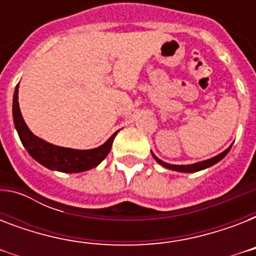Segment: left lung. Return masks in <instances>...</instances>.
I'll return each instance as SVG.
<instances>
[{"instance_id": "left-lung-1", "label": "left lung", "mask_w": 256, "mask_h": 256, "mask_svg": "<svg viewBox=\"0 0 256 256\" xmlns=\"http://www.w3.org/2000/svg\"><path fill=\"white\" fill-rule=\"evenodd\" d=\"M232 146V144H231ZM230 148H227L226 150L223 152H220V154H218V156H212V158H210V160H202V162H196V164H166V162H164V160H160V158H156V156H154V152H152V158L158 162V164H160V166H164V168H168V170H174V171H179V172H196V171H200V170H204V168H211L212 164H218L219 160H222L224 156H227V152H230Z\"/></svg>"}]
</instances>
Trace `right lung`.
<instances>
[{
  "label": "right lung",
  "mask_w": 256,
  "mask_h": 256,
  "mask_svg": "<svg viewBox=\"0 0 256 256\" xmlns=\"http://www.w3.org/2000/svg\"><path fill=\"white\" fill-rule=\"evenodd\" d=\"M13 120L18 136L30 156L38 164H41L49 170L61 171V172H82L96 168L110 152L112 140L118 132H114L104 144L90 150L61 148L49 144L34 136L22 118L20 104H18V85L16 86L13 96Z\"/></svg>",
  "instance_id": "add662e5"
}]
</instances>
